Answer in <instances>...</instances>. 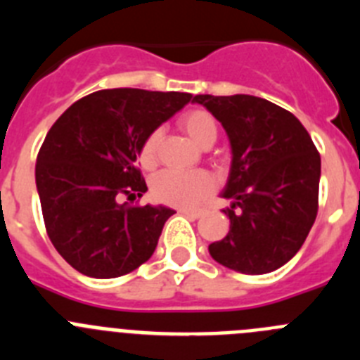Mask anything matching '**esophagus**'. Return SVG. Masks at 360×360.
<instances>
[{
	"label": "esophagus",
	"instance_id": "obj_1",
	"mask_svg": "<svg viewBox=\"0 0 360 360\" xmlns=\"http://www.w3.org/2000/svg\"><path fill=\"white\" fill-rule=\"evenodd\" d=\"M180 214L187 216L191 219H198L203 214V209H180Z\"/></svg>",
	"mask_w": 360,
	"mask_h": 360
}]
</instances>
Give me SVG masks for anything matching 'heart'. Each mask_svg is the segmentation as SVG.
<instances>
[{"instance_id":"b5f03b06","label":"heart","mask_w":360,"mask_h":360,"mask_svg":"<svg viewBox=\"0 0 360 360\" xmlns=\"http://www.w3.org/2000/svg\"><path fill=\"white\" fill-rule=\"evenodd\" d=\"M180 126L189 139L200 148H211L218 139V124L209 111L191 110L184 113ZM160 144V131L149 133L139 149V164L144 169H151L157 162V151ZM151 196L158 203L171 207H195L207 198L214 189V180L205 171L195 173H176V171H160L151 180Z\"/></svg>"}]
</instances>
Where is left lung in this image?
Returning <instances> with one entry per match:
<instances>
[{
	"label": "left lung",
	"instance_id": "1",
	"mask_svg": "<svg viewBox=\"0 0 360 360\" xmlns=\"http://www.w3.org/2000/svg\"><path fill=\"white\" fill-rule=\"evenodd\" d=\"M221 122L232 148L224 209L231 229L209 245L212 259L241 274H266L297 254L319 209L321 157L304 126L254 95H195Z\"/></svg>",
	"mask_w": 360,
	"mask_h": 360
}]
</instances>
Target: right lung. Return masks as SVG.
<instances>
[{"mask_svg": "<svg viewBox=\"0 0 360 360\" xmlns=\"http://www.w3.org/2000/svg\"><path fill=\"white\" fill-rule=\"evenodd\" d=\"M191 94L113 88L73 103L37 153L36 186L56 250L81 274L119 278L153 256L173 209L128 205L148 191L135 160L146 136Z\"/></svg>", "mask_w": 360, "mask_h": 360, "instance_id": "1", "label": "right lung"}]
</instances>
